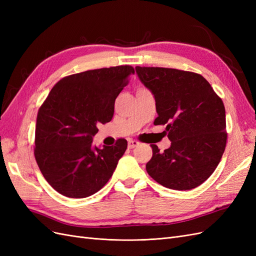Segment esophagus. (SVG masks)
I'll return each instance as SVG.
<instances>
[{
	"label": "esophagus",
	"instance_id": "esophagus-1",
	"mask_svg": "<svg viewBox=\"0 0 256 256\" xmlns=\"http://www.w3.org/2000/svg\"><path fill=\"white\" fill-rule=\"evenodd\" d=\"M138 144H140V142H138L136 140H129L128 141V147H129V148H134V147H136Z\"/></svg>",
	"mask_w": 256,
	"mask_h": 256
}]
</instances>
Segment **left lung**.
<instances>
[{"mask_svg":"<svg viewBox=\"0 0 256 256\" xmlns=\"http://www.w3.org/2000/svg\"><path fill=\"white\" fill-rule=\"evenodd\" d=\"M138 78L156 100L158 118L166 125L171 147L160 152L152 144L146 171L174 190L202 184L218 166L226 146V108L209 82L198 74L164 67H136Z\"/></svg>","mask_w":256,"mask_h":256,"instance_id":"1","label":"left lung"}]
</instances>
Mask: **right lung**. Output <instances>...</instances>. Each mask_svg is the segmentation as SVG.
Instances as JSON below:
<instances>
[{
    "label": "right lung",
    "instance_id": "obj_1",
    "mask_svg": "<svg viewBox=\"0 0 256 256\" xmlns=\"http://www.w3.org/2000/svg\"><path fill=\"white\" fill-rule=\"evenodd\" d=\"M130 65L67 76L54 85L38 110L34 156L44 180L67 198L94 194L109 182L127 141L102 150L92 147L98 124L109 122L115 99L129 76Z\"/></svg>",
    "mask_w": 256,
    "mask_h": 256
}]
</instances>
